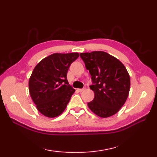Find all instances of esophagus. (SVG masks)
<instances>
[{"label":"esophagus","instance_id":"obj_1","mask_svg":"<svg viewBox=\"0 0 157 157\" xmlns=\"http://www.w3.org/2000/svg\"><path fill=\"white\" fill-rule=\"evenodd\" d=\"M78 90L79 92H82L83 91L85 90V88H82V89H78Z\"/></svg>","mask_w":157,"mask_h":157}]
</instances>
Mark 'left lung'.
Listing matches in <instances>:
<instances>
[{
	"mask_svg": "<svg viewBox=\"0 0 157 157\" xmlns=\"http://www.w3.org/2000/svg\"><path fill=\"white\" fill-rule=\"evenodd\" d=\"M91 75L94 98L88 103L91 111L101 117L116 114L125 104L130 88V78L125 67L103 51L79 54Z\"/></svg>",
	"mask_w": 157,
	"mask_h": 157,
	"instance_id": "left-lung-1",
	"label": "left lung"
}]
</instances>
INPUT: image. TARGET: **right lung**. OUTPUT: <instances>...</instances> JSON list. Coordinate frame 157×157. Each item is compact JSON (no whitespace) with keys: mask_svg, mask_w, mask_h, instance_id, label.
I'll return each mask as SVG.
<instances>
[{"mask_svg":"<svg viewBox=\"0 0 157 157\" xmlns=\"http://www.w3.org/2000/svg\"><path fill=\"white\" fill-rule=\"evenodd\" d=\"M78 52L54 53L43 59L35 67L29 79V91L38 111L47 117L60 115L75 89L69 84L67 74Z\"/></svg>","mask_w":157,"mask_h":157,"instance_id":"obj_1","label":"right lung"}]
</instances>
